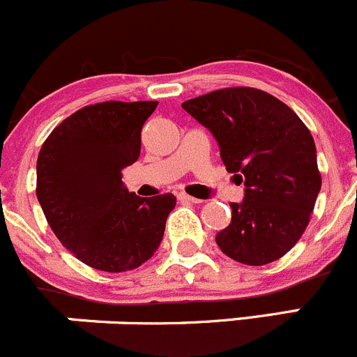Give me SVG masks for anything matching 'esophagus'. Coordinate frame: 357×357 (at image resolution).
Masks as SVG:
<instances>
[{
	"label": "esophagus",
	"instance_id": "esophagus-1",
	"mask_svg": "<svg viewBox=\"0 0 357 357\" xmlns=\"http://www.w3.org/2000/svg\"><path fill=\"white\" fill-rule=\"evenodd\" d=\"M177 197L180 201H185V203H199V199H197V197L189 196V194H185V192H178Z\"/></svg>",
	"mask_w": 357,
	"mask_h": 357
}]
</instances>
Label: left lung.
Masks as SVG:
<instances>
[{
	"label": "left lung",
	"instance_id": "8db88e82",
	"mask_svg": "<svg viewBox=\"0 0 357 357\" xmlns=\"http://www.w3.org/2000/svg\"><path fill=\"white\" fill-rule=\"evenodd\" d=\"M182 107L213 133L227 172L245 178V199L231 203L217 245L246 266L281 259L302 238L321 189L309 128L280 98L250 86L210 91Z\"/></svg>",
	"mask_w": 357,
	"mask_h": 357
}]
</instances>
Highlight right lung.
<instances>
[{
  "label": "right lung",
  "instance_id": "right-lung-1",
  "mask_svg": "<svg viewBox=\"0 0 357 357\" xmlns=\"http://www.w3.org/2000/svg\"><path fill=\"white\" fill-rule=\"evenodd\" d=\"M156 100H107L63 119L41 146L36 196L59 241L105 273L137 269L154 255L177 204L174 194L128 192L121 170L140 156Z\"/></svg>",
  "mask_w": 357,
  "mask_h": 357
}]
</instances>
